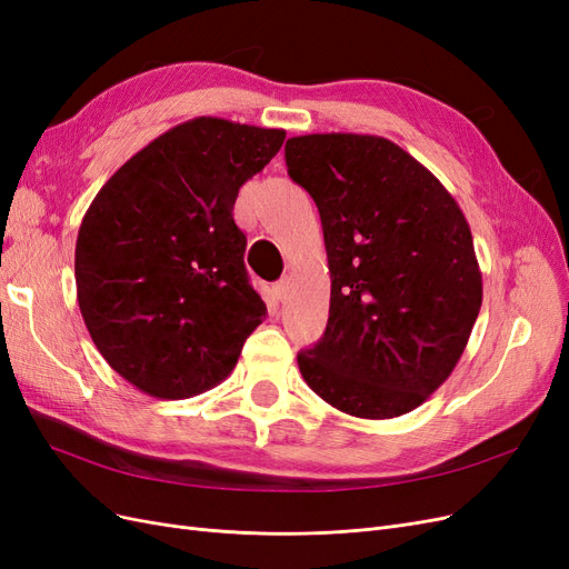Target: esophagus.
Listing matches in <instances>:
<instances>
[{"label":"esophagus","mask_w":569,"mask_h":569,"mask_svg":"<svg viewBox=\"0 0 569 569\" xmlns=\"http://www.w3.org/2000/svg\"><path fill=\"white\" fill-rule=\"evenodd\" d=\"M287 291H289V282H287V280H280L278 284L272 287V299H274V301H284V299H287Z\"/></svg>","instance_id":"esophagus-1"}]
</instances>
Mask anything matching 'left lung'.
Returning <instances> with one entry per match:
<instances>
[{"mask_svg":"<svg viewBox=\"0 0 569 569\" xmlns=\"http://www.w3.org/2000/svg\"><path fill=\"white\" fill-rule=\"evenodd\" d=\"M284 159L320 211L332 280L325 337L297 358L306 385L353 418L416 410L451 377L481 308L468 220L380 134H299Z\"/></svg>","mask_w":569,"mask_h":569,"instance_id":"left-lung-1","label":"left lung"}]
</instances>
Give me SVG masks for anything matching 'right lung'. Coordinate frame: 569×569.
<instances>
[{"label": "right lung", "instance_id": "right-lung-1", "mask_svg": "<svg viewBox=\"0 0 569 569\" xmlns=\"http://www.w3.org/2000/svg\"><path fill=\"white\" fill-rule=\"evenodd\" d=\"M287 132L199 116L130 157L84 211L76 289L107 363L157 399H189L228 380L266 318L249 284L239 187Z\"/></svg>", "mask_w": 569, "mask_h": 569}]
</instances>
